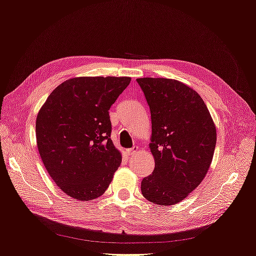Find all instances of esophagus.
Here are the masks:
<instances>
[{
  "label": "esophagus",
  "mask_w": 256,
  "mask_h": 256,
  "mask_svg": "<svg viewBox=\"0 0 256 256\" xmlns=\"http://www.w3.org/2000/svg\"><path fill=\"white\" fill-rule=\"evenodd\" d=\"M138 150V146H134L132 148L126 150V154H128V156H132V154H134Z\"/></svg>",
  "instance_id": "obj_1"
}]
</instances>
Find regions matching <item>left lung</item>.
<instances>
[{
  "instance_id": "8db88e82",
  "label": "left lung",
  "mask_w": 256,
  "mask_h": 256,
  "mask_svg": "<svg viewBox=\"0 0 256 256\" xmlns=\"http://www.w3.org/2000/svg\"><path fill=\"white\" fill-rule=\"evenodd\" d=\"M152 115L150 148L152 174L141 190L150 202L170 206L182 202L198 187L212 164L216 130L198 92L174 79H136Z\"/></svg>"
}]
</instances>
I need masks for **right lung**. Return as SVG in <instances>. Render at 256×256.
Segmentation results:
<instances>
[{
	"label": "right lung",
	"instance_id": "1",
	"mask_svg": "<svg viewBox=\"0 0 256 256\" xmlns=\"http://www.w3.org/2000/svg\"><path fill=\"white\" fill-rule=\"evenodd\" d=\"M130 76H78L54 90L36 118L42 164L72 198L92 200L109 187L122 162L111 140L109 110Z\"/></svg>",
	"mask_w": 256,
	"mask_h": 256
}]
</instances>
